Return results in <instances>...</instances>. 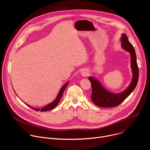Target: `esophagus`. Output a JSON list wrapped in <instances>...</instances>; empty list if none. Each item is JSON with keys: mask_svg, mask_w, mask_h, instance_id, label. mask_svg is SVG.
I'll use <instances>...</instances> for the list:
<instances>
[{"mask_svg": "<svg viewBox=\"0 0 150 150\" xmlns=\"http://www.w3.org/2000/svg\"><path fill=\"white\" fill-rule=\"evenodd\" d=\"M88 74H89V72L86 69H84L81 71V75H82V76H83L84 77H86L88 75Z\"/></svg>", "mask_w": 150, "mask_h": 150, "instance_id": "34e87169", "label": "esophagus"}]
</instances>
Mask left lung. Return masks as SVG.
Wrapping results in <instances>:
<instances>
[{
	"mask_svg": "<svg viewBox=\"0 0 150 150\" xmlns=\"http://www.w3.org/2000/svg\"><path fill=\"white\" fill-rule=\"evenodd\" d=\"M122 47L128 52L131 55V69L132 72V79L129 85L125 91L120 93H112L106 90L101 83L96 78L90 76L89 80L91 83L92 95L91 98L93 103L102 108H112L121 104L135 88L139 78V69L137 62V56L135 49L131 42L128 40L125 34L121 37Z\"/></svg>",
	"mask_w": 150,
	"mask_h": 150,
	"instance_id": "8db88e82",
	"label": "left lung"
}]
</instances>
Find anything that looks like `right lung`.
<instances>
[{
  "instance_id": "right-lung-1",
  "label": "right lung",
  "mask_w": 150,
  "mask_h": 150,
  "mask_svg": "<svg viewBox=\"0 0 150 150\" xmlns=\"http://www.w3.org/2000/svg\"><path fill=\"white\" fill-rule=\"evenodd\" d=\"M68 83H69V82H67V83H66L65 85H64L61 88V89L60 90V91H59V94H57L56 98H55V100H54L53 102H52L51 103H50V104H49L48 105H46L45 107H44V108H41V109H37V108H33V107L30 106L29 105H28V104H27L28 107H30V108H31V109H33V110H36V111H39V110H40L41 112H45V111H48V110H52L53 109H54V108H55V107H56V106L57 105V104L59 103V102L60 101V98H62V95H63V91H65V90L66 89V88H67V85H68Z\"/></svg>"
}]
</instances>
